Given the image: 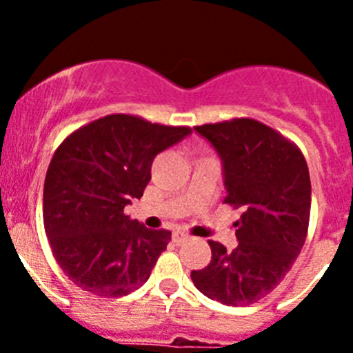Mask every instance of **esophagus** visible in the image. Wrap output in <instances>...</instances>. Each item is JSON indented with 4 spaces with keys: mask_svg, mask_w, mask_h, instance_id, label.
I'll use <instances>...</instances> for the list:
<instances>
[{
    "mask_svg": "<svg viewBox=\"0 0 353 353\" xmlns=\"http://www.w3.org/2000/svg\"><path fill=\"white\" fill-rule=\"evenodd\" d=\"M187 240H189V235H185V233H173L174 244H183V242H187Z\"/></svg>",
    "mask_w": 353,
    "mask_h": 353,
    "instance_id": "34e87169",
    "label": "esophagus"
}]
</instances>
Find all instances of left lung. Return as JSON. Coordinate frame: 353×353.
Segmentation results:
<instances>
[{"label": "left lung", "instance_id": "1", "mask_svg": "<svg viewBox=\"0 0 353 353\" xmlns=\"http://www.w3.org/2000/svg\"><path fill=\"white\" fill-rule=\"evenodd\" d=\"M223 159L224 203L240 208L236 245L208 240L210 263L192 270L199 292L226 305L269 295L292 269L307 236L311 180L301 148L252 118L196 125Z\"/></svg>", "mask_w": 353, "mask_h": 353}]
</instances>
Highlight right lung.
<instances>
[{"mask_svg": "<svg viewBox=\"0 0 353 353\" xmlns=\"http://www.w3.org/2000/svg\"><path fill=\"white\" fill-rule=\"evenodd\" d=\"M191 127L108 114L67 136L43 182V228L65 276L97 297H121L152 274L171 232L148 230L123 214L141 198L152 162Z\"/></svg>", "mask_w": 353, "mask_h": 353, "instance_id": "1", "label": "right lung"}]
</instances>
